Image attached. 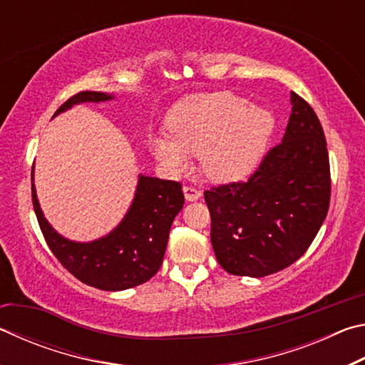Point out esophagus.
<instances>
[{"instance_id":"obj_1","label":"esophagus","mask_w":365,"mask_h":365,"mask_svg":"<svg viewBox=\"0 0 365 365\" xmlns=\"http://www.w3.org/2000/svg\"><path fill=\"white\" fill-rule=\"evenodd\" d=\"M183 193L187 201H196L201 197V191L196 190L195 187H183Z\"/></svg>"}]
</instances>
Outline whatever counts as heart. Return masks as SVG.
Returning <instances> with one entry per match:
<instances>
[{
	"instance_id": "1",
	"label": "heart",
	"mask_w": 365,
	"mask_h": 365,
	"mask_svg": "<svg viewBox=\"0 0 365 365\" xmlns=\"http://www.w3.org/2000/svg\"><path fill=\"white\" fill-rule=\"evenodd\" d=\"M275 128L267 108L250 106L230 91L200 93L177 103L168 115V135L151 137L154 158L170 174H182L190 156H200L201 170L217 183L238 182L261 163Z\"/></svg>"
}]
</instances>
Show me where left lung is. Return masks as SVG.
<instances>
[{"instance_id":"8db88e82","label":"left lung","mask_w":365,"mask_h":365,"mask_svg":"<svg viewBox=\"0 0 365 365\" xmlns=\"http://www.w3.org/2000/svg\"><path fill=\"white\" fill-rule=\"evenodd\" d=\"M292 114L282 143L265 154L248 182L205 191L211 243L228 274L261 277L304 255L330 206V163L324 128L292 91Z\"/></svg>"}]
</instances>
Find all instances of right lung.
I'll return each instance as SVG.
<instances>
[{
	"label": "right lung",
	"instance_id": "obj_1",
	"mask_svg": "<svg viewBox=\"0 0 365 365\" xmlns=\"http://www.w3.org/2000/svg\"><path fill=\"white\" fill-rule=\"evenodd\" d=\"M113 98L101 91H80L69 98L54 115L80 103H101ZM32 201L43 237L58 261L85 285L120 292L141 285L156 275L163 264L170 225L182 211L185 197L178 182L140 175L125 217L106 237L88 243L67 240L48 224L36 197L34 168Z\"/></svg>",
	"mask_w": 365,
	"mask_h": 365
}]
</instances>
